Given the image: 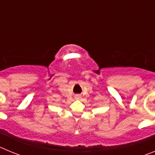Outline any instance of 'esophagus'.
Instances as JSON below:
<instances>
[{
	"instance_id": "1",
	"label": "esophagus",
	"mask_w": 155,
	"mask_h": 155,
	"mask_svg": "<svg viewBox=\"0 0 155 155\" xmlns=\"http://www.w3.org/2000/svg\"><path fill=\"white\" fill-rule=\"evenodd\" d=\"M75 98H78H78H81V95H79V94H77L76 96H75Z\"/></svg>"
}]
</instances>
